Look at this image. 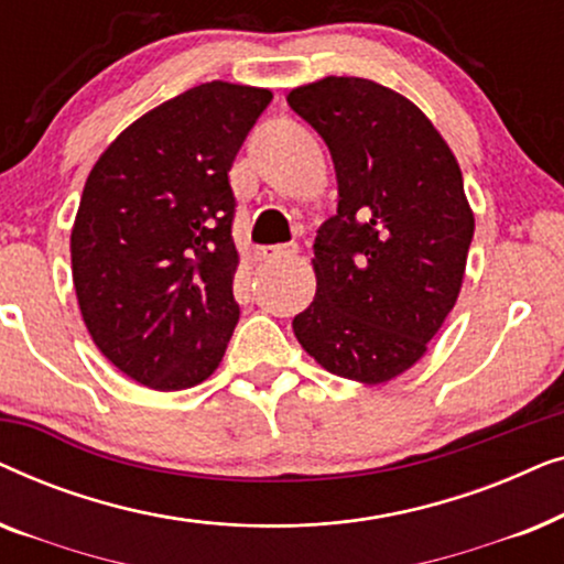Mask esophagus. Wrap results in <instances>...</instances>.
I'll list each match as a JSON object with an SVG mask.
<instances>
[{
    "instance_id": "esophagus-1",
    "label": "esophagus",
    "mask_w": 564,
    "mask_h": 564,
    "mask_svg": "<svg viewBox=\"0 0 564 564\" xmlns=\"http://www.w3.org/2000/svg\"><path fill=\"white\" fill-rule=\"evenodd\" d=\"M297 253L295 246H261L257 251L259 261H280V259H292Z\"/></svg>"
}]
</instances>
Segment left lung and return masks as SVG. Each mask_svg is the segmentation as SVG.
Listing matches in <instances>:
<instances>
[{
    "instance_id": "8db88e82",
    "label": "left lung",
    "mask_w": 564,
    "mask_h": 564,
    "mask_svg": "<svg viewBox=\"0 0 564 564\" xmlns=\"http://www.w3.org/2000/svg\"><path fill=\"white\" fill-rule=\"evenodd\" d=\"M334 156L338 215L311 259L315 297L297 341L330 375L382 384L411 369L465 280L475 213L457 159L419 105L359 76L288 95Z\"/></svg>"
}]
</instances>
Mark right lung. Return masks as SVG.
<instances>
[{"label":"right lung","mask_w":564,"mask_h":564,"mask_svg":"<svg viewBox=\"0 0 564 564\" xmlns=\"http://www.w3.org/2000/svg\"><path fill=\"white\" fill-rule=\"evenodd\" d=\"M272 91L207 82L122 130L91 166L72 276L91 341L130 380L187 390L218 369L238 323L228 172Z\"/></svg>","instance_id":"add662e5"}]
</instances>
